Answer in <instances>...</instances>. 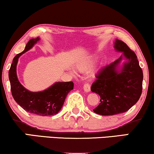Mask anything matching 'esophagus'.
Returning a JSON list of instances; mask_svg holds the SVG:
<instances>
[{"instance_id": "34e87169", "label": "esophagus", "mask_w": 154, "mask_h": 154, "mask_svg": "<svg viewBox=\"0 0 154 154\" xmlns=\"http://www.w3.org/2000/svg\"><path fill=\"white\" fill-rule=\"evenodd\" d=\"M83 89H84L85 92H89L90 91V85L88 84V83H85L83 86Z\"/></svg>"}]
</instances>
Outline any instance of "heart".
I'll return each instance as SVG.
<instances>
[{
	"label": "heart",
	"mask_w": 154,
	"mask_h": 154,
	"mask_svg": "<svg viewBox=\"0 0 154 154\" xmlns=\"http://www.w3.org/2000/svg\"><path fill=\"white\" fill-rule=\"evenodd\" d=\"M90 66V62L88 60H83L81 62H79L77 64V68L79 71H86L89 69V67Z\"/></svg>",
	"instance_id": "1"
}]
</instances>
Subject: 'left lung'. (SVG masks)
<instances>
[{
    "label": "left lung",
    "instance_id": "obj_1",
    "mask_svg": "<svg viewBox=\"0 0 154 154\" xmlns=\"http://www.w3.org/2000/svg\"><path fill=\"white\" fill-rule=\"evenodd\" d=\"M115 49L123 53L126 62L121 69L118 65L122 56L98 72L91 91L100 97V103L93 111L101 116L126 112L138 101L142 93L143 75L136 54L123 41L116 39Z\"/></svg>",
    "mask_w": 154,
    "mask_h": 154
}]
</instances>
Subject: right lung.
Here are the masks:
<instances>
[{
  "label": "right lung",
  "mask_w": 154,
  "mask_h": 154,
  "mask_svg": "<svg viewBox=\"0 0 154 154\" xmlns=\"http://www.w3.org/2000/svg\"><path fill=\"white\" fill-rule=\"evenodd\" d=\"M39 40V37L29 40L25 49L21 53L18 54L13 59L8 72L11 90L15 101L23 110L41 116H54L60 111L66 95L73 90V82H56L44 91L34 92L29 91L24 88L18 81L16 74L18 58L21 54L31 49Z\"/></svg>",
  "instance_id": "add662e5"
}]
</instances>
